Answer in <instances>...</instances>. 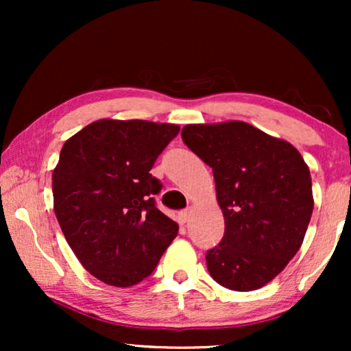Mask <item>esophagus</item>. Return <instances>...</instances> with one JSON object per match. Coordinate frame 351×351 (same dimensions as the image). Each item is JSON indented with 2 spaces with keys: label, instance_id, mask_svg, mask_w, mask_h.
I'll use <instances>...</instances> for the list:
<instances>
[{
  "label": "esophagus",
  "instance_id": "obj_1",
  "mask_svg": "<svg viewBox=\"0 0 351 351\" xmlns=\"http://www.w3.org/2000/svg\"><path fill=\"white\" fill-rule=\"evenodd\" d=\"M191 217V210L186 209V210H182V213H179V220L180 223H186Z\"/></svg>",
  "mask_w": 351,
  "mask_h": 351
}]
</instances>
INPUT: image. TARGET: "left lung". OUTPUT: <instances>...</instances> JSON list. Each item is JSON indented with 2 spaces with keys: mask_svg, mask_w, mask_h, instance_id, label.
Returning a JSON list of instances; mask_svg holds the SVG:
<instances>
[{
  "mask_svg": "<svg viewBox=\"0 0 351 351\" xmlns=\"http://www.w3.org/2000/svg\"><path fill=\"white\" fill-rule=\"evenodd\" d=\"M182 141L213 167L225 220L206 254L210 276L232 291L265 286L304 243L315 204L308 166L289 142L244 121L186 124Z\"/></svg>",
  "mask_w": 351,
  "mask_h": 351,
  "instance_id": "left-lung-1",
  "label": "left lung"
}]
</instances>
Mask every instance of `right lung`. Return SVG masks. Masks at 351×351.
<instances>
[{
	"label": "right lung",
	"mask_w": 351,
	"mask_h": 351,
	"mask_svg": "<svg viewBox=\"0 0 351 351\" xmlns=\"http://www.w3.org/2000/svg\"><path fill=\"white\" fill-rule=\"evenodd\" d=\"M180 128L143 119H99L71 136L52 172L54 213L86 270L129 287L152 275L179 225L155 206L150 174Z\"/></svg>",
	"instance_id": "1"
}]
</instances>
